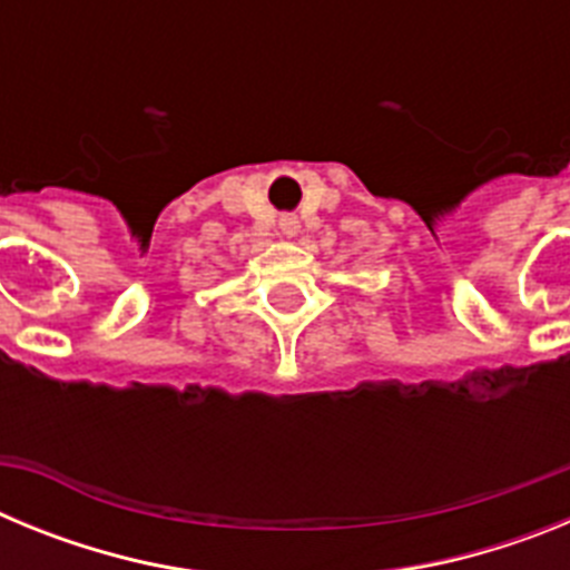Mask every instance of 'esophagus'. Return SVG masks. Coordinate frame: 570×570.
Masks as SVG:
<instances>
[{"label": "esophagus", "instance_id": "34e87169", "mask_svg": "<svg viewBox=\"0 0 570 570\" xmlns=\"http://www.w3.org/2000/svg\"><path fill=\"white\" fill-rule=\"evenodd\" d=\"M279 230L285 236H296V230H299V219H296L294 214H282L279 216Z\"/></svg>", "mask_w": 570, "mask_h": 570}]
</instances>
